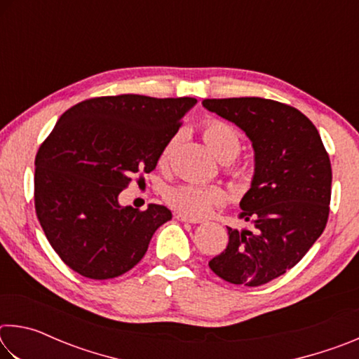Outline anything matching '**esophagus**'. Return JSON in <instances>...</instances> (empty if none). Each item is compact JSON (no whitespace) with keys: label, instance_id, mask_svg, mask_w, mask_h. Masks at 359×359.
Listing matches in <instances>:
<instances>
[{"label":"esophagus","instance_id":"obj_1","mask_svg":"<svg viewBox=\"0 0 359 359\" xmlns=\"http://www.w3.org/2000/svg\"><path fill=\"white\" fill-rule=\"evenodd\" d=\"M175 218H177L179 222H187V223H201V220H199V218H194V217L185 215V214H177V215H175Z\"/></svg>","mask_w":359,"mask_h":359}]
</instances>
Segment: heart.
Returning a JSON list of instances; mask_svg holds the SVG:
<instances>
[{"label": "heart", "mask_w": 359, "mask_h": 359, "mask_svg": "<svg viewBox=\"0 0 359 359\" xmlns=\"http://www.w3.org/2000/svg\"><path fill=\"white\" fill-rule=\"evenodd\" d=\"M203 137L215 156L226 165V172L233 177H242L244 175V166L236 161L242 149V133L234 125L224 120L209 118L203 126ZM179 142V135H174L168 139L163 145L158 156L160 166H166L171 155ZM226 199V191L220 185H201V184H180L169 187L165 190V201L171 208L184 212L191 217H204Z\"/></svg>", "instance_id": "1"}]
</instances>
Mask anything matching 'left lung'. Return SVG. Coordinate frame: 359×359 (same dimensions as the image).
I'll list each match as a JSON object with an SVG mask.
<instances>
[{
    "label": "left lung",
    "instance_id": "8db88e82",
    "mask_svg": "<svg viewBox=\"0 0 359 359\" xmlns=\"http://www.w3.org/2000/svg\"><path fill=\"white\" fill-rule=\"evenodd\" d=\"M203 106L238 125L255 150L252 187L239 214L253 228L228 226V245L209 267L229 283L259 287L299 263L326 228L330 155L312 121L283 102L224 98Z\"/></svg>",
    "mask_w": 359,
    "mask_h": 359
}]
</instances>
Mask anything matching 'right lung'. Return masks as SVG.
<instances>
[{"instance_id":"add662e5","label":"right lung","mask_w":359,"mask_h":359,"mask_svg":"<svg viewBox=\"0 0 359 359\" xmlns=\"http://www.w3.org/2000/svg\"><path fill=\"white\" fill-rule=\"evenodd\" d=\"M194 98L100 96L68 109L34 160V208L66 266L93 280L118 277L147 252L165 205L118 204L135 175L154 171ZM141 180V177H139Z\"/></svg>"}]
</instances>
